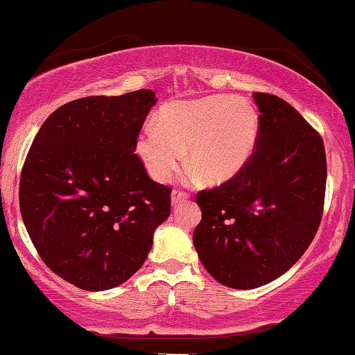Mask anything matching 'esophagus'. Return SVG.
<instances>
[{
  "mask_svg": "<svg viewBox=\"0 0 355 355\" xmlns=\"http://www.w3.org/2000/svg\"><path fill=\"white\" fill-rule=\"evenodd\" d=\"M185 198H189V195L185 193V191H180V190H173L172 191V205L177 207L178 203L185 200Z\"/></svg>",
  "mask_w": 355,
  "mask_h": 355,
  "instance_id": "obj_1",
  "label": "esophagus"
}]
</instances>
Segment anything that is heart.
Returning <instances> with one entry per match:
<instances>
[{"label": "heart", "instance_id": "1", "mask_svg": "<svg viewBox=\"0 0 355 355\" xmlns=\"http://www.w3.org/2000/svg\"><path fill=\"white\" fill-rule=\"evenodd\" d=\"M259 115L248 101L203 96L164 105L157 125L137 138V155L155 182L165 183L189 160L210 185L232 180L247 165L259 140Z\"/></svg>", "mask_w": 355, "mask_h": 355}]
</instances>
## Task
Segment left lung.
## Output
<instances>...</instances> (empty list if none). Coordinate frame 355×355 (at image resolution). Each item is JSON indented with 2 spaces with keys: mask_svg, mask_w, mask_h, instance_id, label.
Segmentation results:
<instances>
[{
  "mask_svg": "<svg viewBox=\"0 0 355 355\" xmlns=\"http://www.w3.org/2000/svg\"><path fill=\"white\" fill-rule=\"evenodd\" d=\"M259 140L250 160L223 185L202 190L193 245L207 272L232 288L284 275L320 225L327 164L324 141L287 101L254 93Z\"/></svg>",
  "mask_w": 355,
  "mask_h": 355,
  "instance_id": "left-lung-1",
  "label": "left lung"
}]
</instances>
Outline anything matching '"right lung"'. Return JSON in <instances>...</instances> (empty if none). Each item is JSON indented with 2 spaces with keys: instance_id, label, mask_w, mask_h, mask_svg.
<instances>
[{
  "instance_id": "obj_1",
  "label": "right lung",
  "mask_w": 355,
  "mask_h": 355,
  "mask_svg": "<svg viewBox=\"0 0 355 355\" xmlns=\"http://www.w3.org/2000/svg\"><path fill=\"white\" fill-rule=\"evenodd\" d=\"M157 96H87L46 118L24 160L19 210L43 262L83 291H108L144 266L170 215L168 187L135 153Z\"/></svg>"
}]
</instances>
